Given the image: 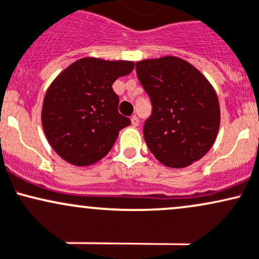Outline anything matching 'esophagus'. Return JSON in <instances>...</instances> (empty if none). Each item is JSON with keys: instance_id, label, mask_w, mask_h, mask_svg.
<instances>
[{"instance_id": "esophagus-1", "label": "esophagus", "mask_w": 259, "mask_h": 259, "mask_svg": "<svg viewBox=\"0 0 259 259\" xmlns=\"http://www.w3.org/2000/svg\"><path fill=\"white\" fill-rule=\"evenodd\" d=\"M131 122H132V124H133V126H135V127H137L138 124H139V120H138V117H137V116H136V115L131 117Z\"/></svg>"}]
</instances>
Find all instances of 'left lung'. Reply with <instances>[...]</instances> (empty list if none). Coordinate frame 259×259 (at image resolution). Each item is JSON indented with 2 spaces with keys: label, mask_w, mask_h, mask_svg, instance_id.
<instances>
[{
  "label": "left lung",
  "mask_w": 259,
  "mask_h": 259,
  "mask_svg": "<svg viewBox=\"0 0 259 259\" xmlns=\"http://www.w3.org/2000/svg\"><path fill=\"white\" fill-rule=\"evenodd\" d=\"M136 71L153 105L143 133L156 160L182 168L203 158L220 126L219 100L210 82L176 56L138 61Z\"/></svg>",
  "instance_id": "8db88e82"
}]
</instances>
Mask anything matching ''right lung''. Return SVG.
Listing matches in <instances>:
<instances>
[{"label":"right lung","mask_w":259,"mask_h":259,"mask_svg":"<svg viewBox=\"0 0 259 259\" xmlns=\"http://www.w3.org/2000/svg\"><path fill=\"white\" fill-rule=\"evenodd\" d=\"M133 68V61L84 57L55 78L44 98L41 123L63 160L89 166L111 150L118 132L131 124L118 114L112 83Z\"/></svg>","instance_id":"1"}]
</instances>
